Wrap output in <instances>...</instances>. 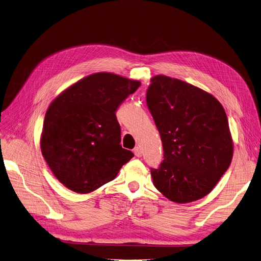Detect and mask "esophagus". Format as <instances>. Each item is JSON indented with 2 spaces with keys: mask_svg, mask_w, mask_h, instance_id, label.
<instances>
[{
  "mask_svg": "<svg viewBox=\"0 0 261 261\" xmlns=\"http://www.w3.org/2000/svg\"><path fill=\"white\" fill-rule=\"evenodd\" d=\"M133 152H134V154L137 155V156H142V149L140 148V147H135V148L133 149Z\"/></svg>",
  "mask_w": 261,
  "mask_h": 261,
  "instance_id": "esophagus-1",
  "label": "esophagus"
}]
</instances>
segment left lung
<instances>
[{
  "label": "left lung",
  "instance_id": "1",
  "mask_svg": "<svg viewBox=\"0 0 261 261\" xmlns=\"http://www.w3.org/2000/svg\"><path fill=\"white\" fill-rule=\"evenodd\" d=\"M146 101L164 151L160 167L151 169L153 186L178 203L205 197L233 154L223 106L203 89L163 74L151 77Z\"/></svg>",
  "mask_w": 261,
  "mask_h": 261
}]
</instances>
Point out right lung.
I'll use <instances>...</instances> for the list:
<instances>
[{
    "label": "right lung",
    "instance_id": "add662e5",
    "mask_svg": "<svg viewBox=\"0 0 261 261\" xmlns=\"http://www.w3.org/2000/svg\"><path fill=\"white\" fill-rule=\"evenodd\" d=\"M141 85L110 72L89 74L49 106L40 149L53 175L75 193H90L114 179L134 155L120 145L115 112Z\"/></svg>",
    "mask_w": 261,
    "mask_h": 261
}]
</instances>
